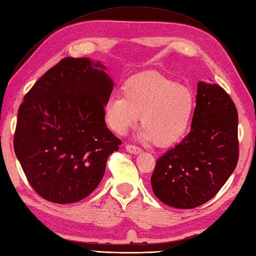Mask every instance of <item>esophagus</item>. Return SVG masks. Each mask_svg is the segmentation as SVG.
I'll use <instances>...</instances> for the list:
<instances>
[{
	"label": "esophagus",
	"instance_id": "obj_1",
	"mask_svg": "<svg viewBox=\"0 0 256 256\" xmlns=\"http://www.w3.org/2000/svg\"><path fill=\"white\" fill-rule=\"evenodd\" d=\"M126 150L129 153H132V154H138V153L142 152V150H141L139 146H136L132 144H126Z\"/></svg>",
	"mask_w": 256,
	"mask_h": 256
}]
</instances>
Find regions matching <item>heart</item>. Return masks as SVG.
Wrapping results in <instances>:
<instances>
[{
    "label": "heart",
    "mask_w": 256,
    "mask_h": 256,
    "mask_svg": "<svg viewBox=\"0 0 256 256\" xmlns=\"http://www.w3.org/2000/svg\"><path fill=\"white\" fill-rule=\"evenodd\" d=\"M122 90V96L112 95L105 104L107 122L117 134L134 127L141 115L142 141L168 146L183 138L195 107L188 88L162 73L146 71L130 76Z\"/></svg>",
    "instance_id": "obj_1"
}]
</instances>
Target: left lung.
I'll list each match as a JSON object with an SVG mask.
<instances>
[{"label": "left lung", "mask_w": 256, "mask_h": 256, "mask_svg": "<svg viewBox=\"0 0 256 256\" xmlns=\"http://www.w3.org/2000/svg\"><path fill=\"white\" fill-rule=\"evenodd\" d=\"M238 158L236 105L219 85L200 81L190 132L158 158L151 176L153 192L174 208L200 206L221 190Z\"/></svg>", "instance_id": "left-lung-1"}]
</instances>
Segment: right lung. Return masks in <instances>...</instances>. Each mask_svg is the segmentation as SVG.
Wrapping results in <instances>:
<instances>
[{
    "label": "right lung",
    "instance_id": "right-lung-1",
    "mask_svg": "<svg viewBox=\"0 0 256 256\" xmlns=\"http://www.w3.org/2000/svg\"><path fill=\"white\" fill-rule=\"evenodd\" d=\"M100 61L64 58L39 78L18 110L14 150L26 178L44 200L71 204L103 178L122 144L106 127L114 88Z\"/></svg>",
    "mask_w": 256,
    "mask_h": 256
}]
</instances>
